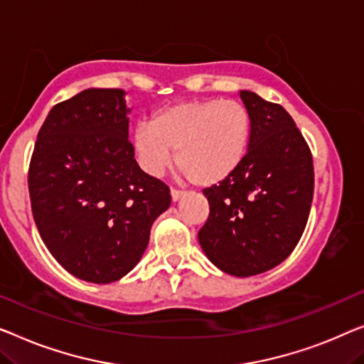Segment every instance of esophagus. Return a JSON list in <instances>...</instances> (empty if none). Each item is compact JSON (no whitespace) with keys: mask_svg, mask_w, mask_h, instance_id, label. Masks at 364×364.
<instances>
[{"mask_svg":"<svg viewBox=\"0 0 364 364\" xmlns=\"http://www.w3.org/2000/svg\"><path fill=\"white\" fill-rule=\"evenodd\" d=\"M181 196H184V191L183 189H171V199L173 201H178Z\"/></svg>","mask_w":364,"mask_h":364,"instance_id":"34e87169","label":"esophagus"}]
</instances>
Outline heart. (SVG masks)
Masks as SVG:
<instances>
[{
	"label": "heart",
	"instance_id": "heart-1",
	"mask_svg": "<svg viewBox=\"0 0 364 364\" xmlns=\"http://www.w3.org/2000/svg\"><path fill=\"white\" fill-rule=\"evenodd\" d=\"M252 119L237 100L201 99L176 102L136 125L133 148L143 170L160 176L176 165L198 186L226 180L247 155Z\"/></svg>",
	"mask_w": 364,
	"mask_h": 364
}]
</instances>
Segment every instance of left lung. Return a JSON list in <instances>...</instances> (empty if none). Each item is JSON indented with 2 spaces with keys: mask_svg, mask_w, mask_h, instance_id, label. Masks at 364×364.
Instances as JSON below:
<instances>
[{
  "mask_svg": "<svg viewBox=\"0 0 364 364\" xmlns=\"http://www.w3.org/2000/svg\"><path fill=\"white\" fill-rule=\"evenodd\" d=\"M240 99L252 119L247 155L226 180L203 191L209 216L199 244L235 277L274 269L304 234L314 199V158L282 105L249 90Z\"/></svg>",
  "mask_w": 364,
  "mask_h": 364,
  "instance_id": "left-lung-1",
  "label": "left lung"
}]
</instances>
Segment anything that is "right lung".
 Listing matches in <instances>:
<instances>
[{"label":"right lung","mask_w":364,"mask_h":364,"mask_svg":"<svg viewBox=\"0 0 364 364\" xmlns=\"http://www.w3.org/2000/svg\"><path fill=\"white\" fill-rule=\"evenodd\" d=\"M124 94L87 89L54 105L29 163L41 239L69 274L92 284L129 274L171 204L170 188L133 158Z\"/></svg>","instance_id":"add662e5"}]
</instances>
